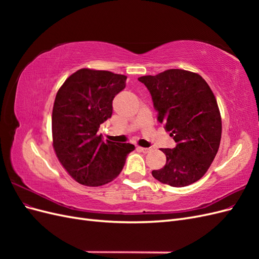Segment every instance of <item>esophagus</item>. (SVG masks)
I'll return each instance as SVG.
<instances>
[{"instance_id":"1","label":"esophagus","mask_w":259,"mask_h":259,"mask_svg":"<svg viewBox=\"0 0 259 259\" xmlns=\"http://www.w3.org/2000/svg\"><path fill=\"white\" fill-rule=\"evenodd\" d=\"M138 150H140L142 152H144V153H149L151 151V149L150 148H143V147H138Z\"/></svg>"}]
</instances>
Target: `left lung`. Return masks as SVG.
Returning a JSON list of instances; mask_svg holds the SVG:
<instances>
[{
	"mask_svg": "<svg viewBox=\"0 0 259 259\" xmlns=\"http://www.w3.org/2000/svg\"><path fill=\"white\" fill-rule=\"evenodd\" d=\"M152 97L158 120L176 147L161 149L166 163L152 176L162 184L185 187L203 177L217 154L222 117L213 92L201 75L169 69L138 79Z\"/></svg>",
	"mask_w": 259,
	"mask_h": 259,
	"instance_id": "1",
	"label": "left lung"
}]
</instances>
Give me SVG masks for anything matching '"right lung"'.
Returning a JSON list of instances; mask_svg holds the SVG:
<instances>
[{
    "instance_id": "add662e5",
    "label": "right lung",
    "mask_w": 259,
    "mask_h": 259,
    "mask_svg": "<svg viewBox=\"0 0 259 259\" xmlns=\"http://www.w3.org/2000/svg\"><path fill=\"white\" fill-rule=\"evenodd\" d=\"M126 76L80 69L59 89L53 107V146L61 165L79 184L112 182L122 171L132 144L104 142L97 132L112 115V100L125 89Z\"/></svg>"
}]
</instances>
